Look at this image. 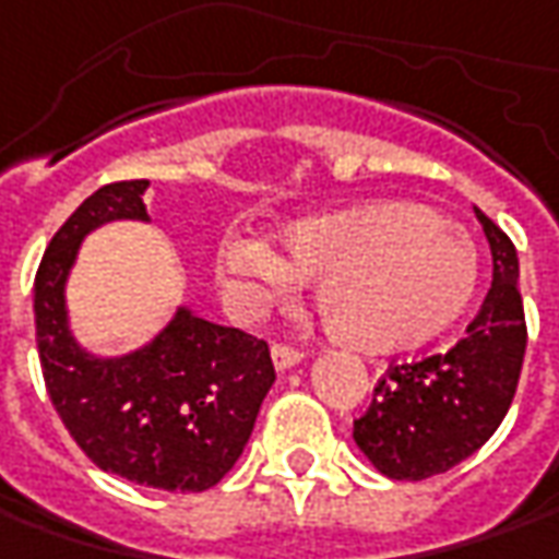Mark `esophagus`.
I'll return each mask as SVG.
<instances>
[{
  "label": "esophagus",
  "instance_id": "34e87169",
  "mask_svg": "<svg viewBox=\"0 0 559 559\" xmlns=\"http://www.w3.org/2000/svg\"><path fill=\"white\" fill-rule=\"evenodd\" d=\"M272 361H275L278 371H287V368H294V365L302 361V353L294 349V346H287V343H275L272 346Z\"/></svg>",
  "mask_w": 559,
  "mask_h": 559
}]
</instances>
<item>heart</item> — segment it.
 I'll return each mask as SVG.
<instances>
[{"mask_svg": "<svg viewBox=\"0 0 559 559\" xmlns=\"http://www.w3.org/2000/svg\"><path fill=\"white\" fill-rule=\"evenodd\" d=\"M281 243L284 257L257 238H225L216 253L222 290L262 302L316 281L328 334L365 353L436 337L467 309L479 278L471 235L417 203L374 201L294 222Z\"/></svg>", "mask_w": 559, "mask_h": 559, "instance_id": "heart-1", "label": "heart"}]
</instances>
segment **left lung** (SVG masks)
I'll return each instance as SVG.
<instances>
[{"instance_id": "1", "label": "left lung", "mask_w": 559, "mask_h": 559, "mask_svg": "<svg viewBox=\"0 0 559 559\" xmlns=\"http://www.w3.org/2000/svg\"><path fill=\"white\" fill-rule=\"evenodd\" d=\"M491 247V287L467 334L449 353L390 365L353 439L390 479H430L467 461L508 414L523 356L526 316L510 238L476 210Z\"/></svg>"}]
</instances>
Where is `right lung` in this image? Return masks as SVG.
<instances>
[{
  "label": "right lung",
  "instance_id": "add662e5",
  "mask_svg": "<svg viewBox=\"0 0 559 559\" xmlns=\"http://www.w3.org/2000/svg\"><path fill=\"white\" fill-rule=\"evenodd\" d=\"M147 179L110 182L51 238L33 281L39 365L73 442L105 473L164 491L216 486L241 457L275 365L265 340L179 306L135 353L98 358L70 334L68 284L80 243L114 219L147 222Z\"/></svg>",
  "mask_w": 559,
  "mask_h": 559
}]
</instances>
